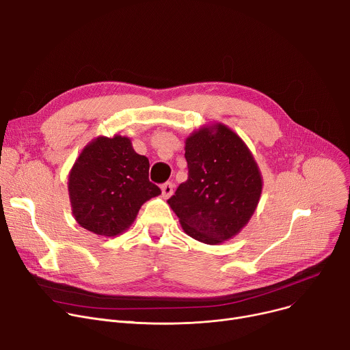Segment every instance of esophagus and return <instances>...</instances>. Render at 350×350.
I'll list each match as a JSON object with an SVG mask.
<instances>
[{"mask_svg": "<svg viewBox=\"0 0 350 350\" xmlns=\"http://www.w3.org/2000/svg\"><path fill=\"white\" fill-rule=\"evenodd\" d=\"M173 189H174L173 183H165V184L161 185V196L165 197V198L172 197V194H173Z\"/></svg>", "mask_w": 350, "mask_h": 350, "instance_id": "1", "label": "esophagus"}]
</instances>
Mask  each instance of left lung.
<instances>
[{
  "mask_svg": "<svg viewBox=\"0 0 350 350\" xmlns=\"http://www.w3.org/2000/svg\"><path fill=\"white\" fill-rule=\"evenodd\" d=\"M189 178L167 201L193 239L219 245L247 225L260 201L263 177L243 139L214 122L185 139Z\"/></svg>",
  "mask_w": 350,
  "mask_h": 350,
  "instance_id": "obj_1",
  "label": "left lung"
}]
</instances>
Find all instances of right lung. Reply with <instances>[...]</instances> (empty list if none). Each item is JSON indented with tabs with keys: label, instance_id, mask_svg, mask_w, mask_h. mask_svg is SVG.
I'll list each match as a JSON object with an SVG mask.
<instances>
[{
	"label": "right lung",
	"instance_id": "right-lung-1",
	"mask_svg": "<svg viewBox=\"0 0 350 350\" xmlns=\"http://www.w3.org/2000/svg\"><path fill=\"white\" fill-rule=\"evenodd\" d=\"M67 190L77 224L105 238L124 234L141 206L161 194L149 181V159L122 135L90 141L68 173Z\"/></svg>",
	"mask_w": 350,
	"mask_h": 350
}]
</instances>
